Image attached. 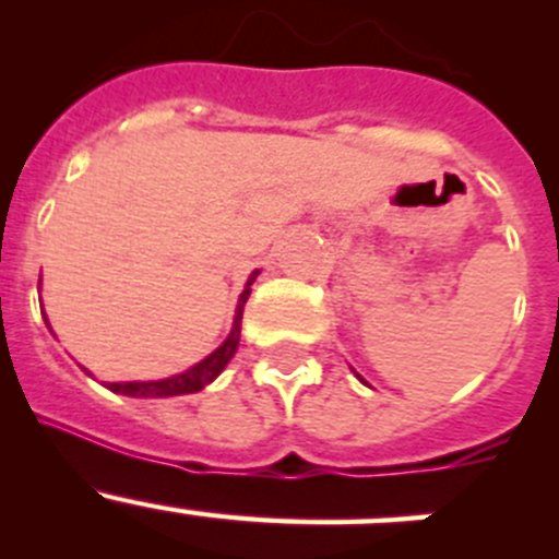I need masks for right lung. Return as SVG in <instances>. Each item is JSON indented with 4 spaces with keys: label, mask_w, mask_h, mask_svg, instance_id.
<instances>
[{
    "label": "right lung",
    "mask_w": 559,
    "mask_h": 559,
    "mask_svg": "<svg viewBox=\"0 0 559 559\" xmlns=\"http://www.w3.org/2000/svg\"><path fill=\"white\" fill-rule=\"evenodd\" d=\"M257 275H259V270H253L251 278H248V284H246V289H243V295H240L233 332H229L227 341H224L222 346H218L216 352L211 354V357H205V359H202V362H197L194 368H189V370H186V373L173 376V379H162V381H127V384H107V389H110V392H118V394H129V397H175V394L200 392L202 386L211 384V381L216 379V376L222 373L224 368H227V362L235 357V352H238L240 319H243V306H246L248 295H251V284H253V281H257Z\"/></svg>",
    "instance_id": "add662e5"
}]
</instances>
